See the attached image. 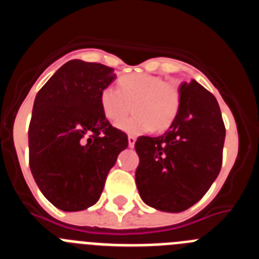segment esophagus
<instances>
[{
  "instance_id": "34e87169",
  "label": "esophagus",
  "mask_w": 259,
  "mask_h": 259,
  "mask_svg": "<svg viewBox=\"0 0 259 259\" xmlns=\"http://www.w3.org/2000/svg\"><path fill=\"white\" fill-rule=\"evenodd\" d=\"M135 143H136V137L130 135V136H128V145H130V148H134Z\"/></svg>"
}]
</instances>
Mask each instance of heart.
Wrapping results in <instances>:
<instances>
[{
  "label": "heart",
  "instance_id": "obj_1",
  "mask_svg": "<svg viewBox=\"0 0 259 259\" xmlns=\"http://www.w3.org/2000/svg\"><path fill=\"white\" fill-rule=\"evenodd\" d=\"M131 105L135 114L119 123L122 131L132 135L164 131L179 113L180 91L176 84L159 76L128 74L119 77L118 88L107 85L100 92V106L110 122L124 119Z\"/></svg>",
  "mask_w": 259,
  "mask_h": 259
}]
</instances>
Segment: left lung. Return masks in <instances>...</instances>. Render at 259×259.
<instances>
[{"mask_svg": "<svg viewBox=\"0 0 259 259\" xmlns=\"http://www.w3.org/2000/svg\"><path fill=\"white\" fill-rule=\"evenodd\" d=\"M179 91V113L168 131L135 144L140 197L167 212L189 209L209 191L221 171L226 137L217 98L196 80Z\"/></svg>", "mask_w": 259, "mask_h": 259, "instance_id": "left-lung-1", "label": "left lung"}]
</instances>
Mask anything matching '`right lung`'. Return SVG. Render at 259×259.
I'll return each instance as SVG.
<instances>
[{"label": "right lung", "instance_id": "obj_1", "mask_svg": "<svg viewBox=\"0 0 259 259\" xmlns=\"http://www.w3.org/2000/svg\"><path fill=\"white\" fill-rule=\"evenodd\" d=\"M116 75L101 63L72 59L36 95L28 128L29 168L45 197L63 211L98 201L110 168L128 146L100 106Z\"/></svg>", "mask_w": 259, "mask_h": 259}]
</instances>
